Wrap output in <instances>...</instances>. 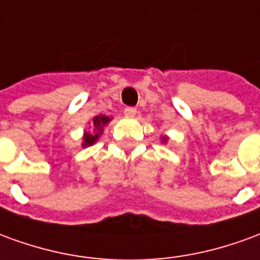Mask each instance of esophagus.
<instances>
[{
	"instance_id": "34e87169",
	"label": "esophagus",
	"mask_w": 260,
	"mask_h": 260,
	"mask_svg": "<svg viewBox=\"0 0 260 260\" xmlns=\"http://www.w3.org/2000/svg\"><path fill=\"white\" fill-rule=\"evenodd\" d=\"M124 114L126 117H134L136 114V108L135 107H126L124 110Z\"/></svg>"
}]
</instances>
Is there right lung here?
I'll return each instance as SVG.
<instances>
[{
	"instance_id": "add662e5",
	"label": "right lung",
	"mask_w": 260,
	"mask_h": 260,
	"mask_svg": "<svg viewBox=\"0 0 260 260\" xmlns=\"http://www.w3.org/2000/svg\"><path fill=\"white\" fill-rule=\"evenodd\" d=\"M110 118L106 117V115H99V117H94L93 118V125L96 126V129L99 132L96 134H85V142H83V146H89V145H93L94 142L97 141V138L100 135V132H102V128L104 125L107 124Z\"/></svg>"
}]
</instances>
